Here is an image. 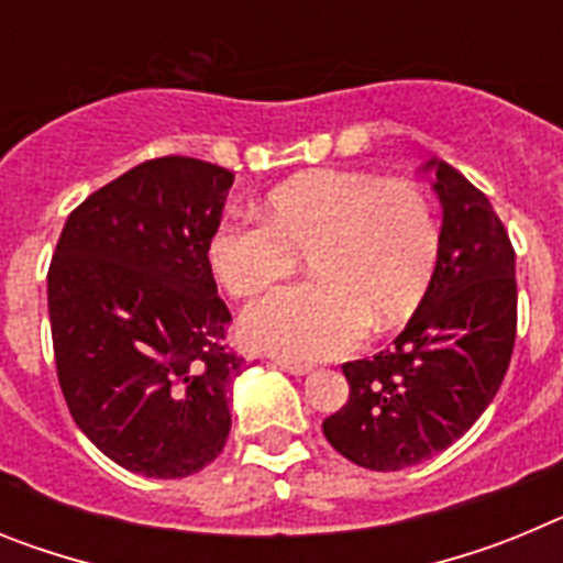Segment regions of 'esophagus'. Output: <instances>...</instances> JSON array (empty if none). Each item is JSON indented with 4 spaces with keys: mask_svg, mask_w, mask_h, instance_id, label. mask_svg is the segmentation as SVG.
I'll return each mask as SVG.
<instances>
[{
    "mask_svg": "<svg viewBox=\"0 0 563 563\" xmlns=\"http://www.w3.org/2000/svg\"><path fill=\"white\" fill-rule=\"evenodd\" d=\"M273 363H276L278 369L290 372V375H296V377H301V375H307V372H310V366H307V363L287 361V357H273Z\"/></svg>",
    "mask_w": 563,
    "mask_h": 563,
    "instance_id": "obj_1",
    "label": "esophagus"
}]
</instances>
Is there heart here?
Masks as SVG:
<instances>
[{"instance_id": "b5f03b06", "label": "heart", "mask_w": 563, "mask_h": 563, "mask_svg": "<svg viewBox=\"0 0 563 563\" xmlns=\"http://www.w3.org/2000/svg\"><path fill=\"white\" fill-rule=\"evenodd\" d=\"M442 228L415 180L316 168L273 188L258 220L225 217L206 245L208 271L233 298L292 276L307 256L316 282L251 305V346L307 363L346 355L369 332L406 324L434 285Z\"/></svg>"}]
</instances>
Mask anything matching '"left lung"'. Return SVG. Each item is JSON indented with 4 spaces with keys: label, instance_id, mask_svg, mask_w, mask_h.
<instances>
[{
    "label": "left lung",
    "instance_id": "obj_1",
    "mask_svg": "<svg viewBox=\"0 0 563 563\" xmlns=\"http://www.w3.org/2000/svg\"><path fill=\"white\" fill-rule=\"evenodd\" d=\"M442 202L434 285L391 350L343 363L350 400L324 420L332 449L402 471L460 440L499 391L516 341V253L485 194L429 161Z\"/></svg>",
    "mask_w": 563,
    "mask_h": 563
}]
</instances>
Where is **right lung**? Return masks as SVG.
<instances>
[{"instance_id": "obj_1", "label": "right lung", "mask_w": 563, "mask_h": 563, "mask_svg": "<svg viewBox=\"0 0 563 563\" xmlns=\"http://www.w3.org/2000/svg\"><path fill=\"white\" fill-rule=\"evenodd\" d=\"M231 186L228 168L194 157L141 163L69 213L49 262L67 409L134 474L180 479L225 449L245 361L225 346L231 312L206 245Z\"/></svg>"}]
</instances>
